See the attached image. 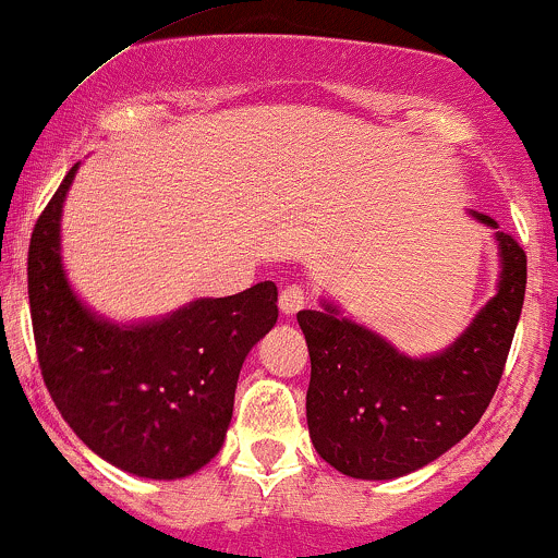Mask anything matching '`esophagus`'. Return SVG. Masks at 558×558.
<instances>
[{
    "label": "esophagus",
    "mask_w": 558,
    "mask_h": 558,
    "mask_svg": "<svg viewBox=\"0 0 558 558\" xmlns=\"http://www.w3.org/2000/svg\"><path fill=\"white\" fill-rule=\"evenodd\" d=\"M305 305V292L301 290V287H284V290H281V295H279V308H281V314L284 316H295L298 311H301Z\"/></svg>",
    "instance_id": "1"
}]
</instances>
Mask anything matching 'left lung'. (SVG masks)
Instances as JSON below:
<instances>
[{"instance_id":"left-lung-1","label":"left lung","mask_w":558,"mask_h":558,"mask_svg":"<svg viewBox=\"0 0 558 558\" xmlns=\"http://www.w3.org/2000/svg\"><path fill=\"white\" fill-rule=\"evenodd\" d=\"M471 218L495 229L500 274L447 349L410 356L325 298L319 311L298 314L311 356L305 421L335 471L367 482L407 476L469 436L489 407L524 305L526 255L489 215L471 209Z\"/></svg>"}]
</instances>
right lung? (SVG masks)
<instances>
[{
	"label": "right lung",
	"mask_w": 558,
	"mask_h": 558,
	"mask_svg": "<svg viewBox=\"0 0 558 558\" xmlns=\"http://www.w3.org/2000/svg\"><path fill=\"white\" fill-rule=\"evenodd\" d=\"M74 165L28 247V305L39 367L63 421L98 458L172 482L220 452L247 353L277 325V284L199 298L165 316L113 322L76 295L61 255Z\"/></svg>",
	"instance_id": "add662e5"
}]
</instances>
